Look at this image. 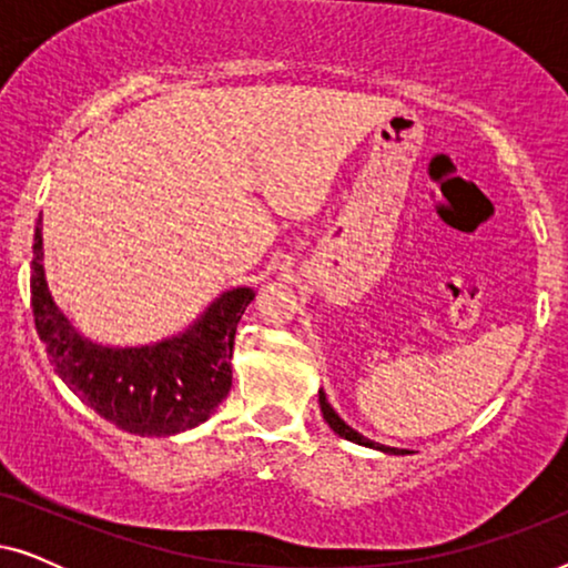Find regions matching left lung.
I'll return each mask as SVG.
<instances>
[{
    "mask_svg": "<svg viewBox=\"0 0 568 568\" xmlns=\"http://www.w3.org/2000/svg\"><path fill=\"white\" fill-rule=\"evenodd\" d=\"M317 398H321V410H323V418L325 422L331 424V429L336 432V434H341V437L344 439H348V442H356V445H364V447H375V449H385V453H398V449L395 447H385V445H377V442H372V439H367V437H362L359 432H354L352 426H348L344 418H341L336 410L331 408V403H328V398H325V393L321 390L317 393ZM403 453V449H400Z\"/></svg>",
    "mask_w": 568,
    "mask_h": 568,
    "instance_id": "obj_1",
    "label": "left lung"
}]
</instances>
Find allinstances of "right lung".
Wrapping results in <instances>:
<instances>
[{
  "mask_svg": "<svg viewBox=\"0 0 568 568\" xmlns=\"http://www.w3.org/2000/svg\"><path fill=\"white\" fill-rule=\"evenodd\" d=\"M41 220L30 263L36 331L57 375L105 422L142 437L193 429L214 414L232 385L237 323L255 294L224 292L183 336L142 348H108L82 338L53 305L43 278Z\"/></svg>",
  "mask_w": 568,
  "mask_h": 568,
  "instance_id": "add662e5",
  "label": "right lung"
}]
</instances>
